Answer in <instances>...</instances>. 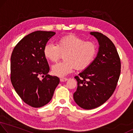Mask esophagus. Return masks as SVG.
<instances>
[{"instance_id": "esophagus-1", "label": "esophagus", "mask_w": 133, "mask_h": 133, "mask_svg": "<svg viewBox=\"0 0 133 133\" xmlns=\"http://www.w3.org/2000/svg\"><path fill=\"white\" fill-rule=\"evenodd\" d=\"M68 80V79L66 78H60V81L61 82H64V81H66Z\"/></svg>"}]
</instances>
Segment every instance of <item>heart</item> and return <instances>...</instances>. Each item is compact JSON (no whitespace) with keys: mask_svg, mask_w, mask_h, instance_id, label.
Here are the masks:
<instances>
[{"mask_svg":"<svg viewBox=\"0 0 133 133\" xmlns=\"http://www.w3.org/2000/svg\"><path fill=\"white\" fill-rule=\"evenodd\" d=\"M43 54L47 59L56 62L63 56L62 62L52 67V72L56 76L63 77L75 68L81 70L91 64L96 54V46L91 42H85L75 35H68L60 38L56 45L48 43L44 47Z\"/></svg>","mask_w":133,"mask_h":133,"instance_id":"1","label":"heart"}]
</instances>
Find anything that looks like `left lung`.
<instances>
[{
	"instance_id": "1",
	"label": "left lung",
	"mask_w": 133,
	"mask_h": 133,
	"mask_svg": "<svg viewBox=\"0 0 133 133\" xmlns=\"http://www.w3.org/2000/svg\"><path fill=\"white\" fill-rule=\"evenodd\" d=\"M99 43V50L92 62L75 76L77 89L74 100L79 107L92 109L109 99L117 85L121 61L112 41L98 32H90Z\"/></svg>"
}]
</instances>
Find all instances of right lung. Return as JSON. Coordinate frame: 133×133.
<instances>
[{
  "label": "right lung",
  "instance_id": "add662e5",
  "mask_svg": "<svg viewBox=\"0 0 133 133\" xmlns=\"http://www.w3.org/2000/svg\"><path fill=\"white\" fill-rule=\"evenodd\" d=\"M53 31L32 32L18 42L11 58V80L16 92L25 103L40 108L52 99L60 82L56 76L48 74L49 66L43 54ZM45 75L42 81L39 76Z\"/></svg>",
  "mask_w": 133,
  "mask_h": 133
}]
</instances>
